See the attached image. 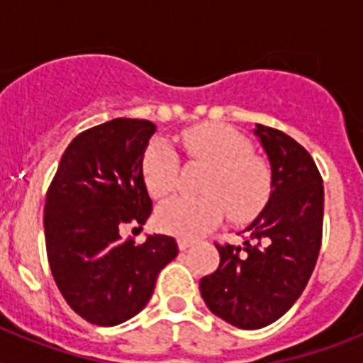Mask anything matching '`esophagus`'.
<instances>
[{
	"mask_svg": "<svg viewBox=\"0 0 363 363\" xmlns=\"http://www.w3.org/2000/svg\"><path fill=\"white\" fill-rule=\"evenodd\" d=\"M194 245V242L192 240H187V238H178V247H179V251H187L189 247Z\"/></svg>",
	"mask_w": 363,
	"mask_h": 363,
	"instance_id": "obj_1",
	"label": "esophagus"
}]
</instances>
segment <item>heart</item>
Returning <instances> with one entry per match:
<instances>
[{
  "mask_svg": "<svg viewBox=\"0 0 363 363\" xmlns=\"http://www.w3.org/2000/svg\"><path fill=\"white\" fill-rule=\"evenodd\" d=\"M185 160L207 167L201 198H171L156 211V227L179 238H196L216 227L223 216L234 223L255 218L271 196L272 172L252 154L251 142L227 125H203L179 136ZM179 160L165 140H154L143 152L142 178L147 192L160 200L171 194Z\"/></svg>",
  "mask_w": 363,
  "mask_h": 363,
  "instance_id": "heart-1",
  "label": "heart"
}]
</instances>
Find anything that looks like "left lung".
<instances>
[{"mask_svg":"<svg viewBox=\"0 0 363 363\" xmlns=\"http://www.w3.org/2000/svg\"><path fill=\"white\" fill-rule=\"evenodd\" d=\"M271 162L272 191L243 245L214 243L220 265L200 281L211 313L240 329L277 322L306 289L322 247L323 185L318 167L285 133L256 125Z\"/></svg>","mask_w":363,"mask_h":363,"instance_id":"left-lung-1","label":"left lung"}]
</instances>
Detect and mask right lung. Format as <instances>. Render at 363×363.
Wrapping results in <instances>:
<instances>
[{"label":"right lung","mask_w":363,"mask_h":363,"mask_svg":"<svg viewBox=\"0 0 363 363\" xmlns=\"http://www.w3.org/2000/svg\"><path fill=\"white\" fill-rule=\"evenodd\" d=\"M154 133L152 121L129 118L83 130L47 191L45 245L54 281L70 309L94 325L136 316L160 271L178 256L172 236L121 238L125 225H143L152 211L142 158Z\"/></svg>","instance_id":"1"}]
</instances>
